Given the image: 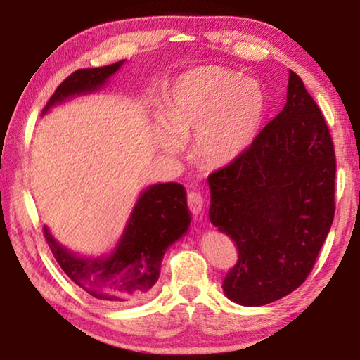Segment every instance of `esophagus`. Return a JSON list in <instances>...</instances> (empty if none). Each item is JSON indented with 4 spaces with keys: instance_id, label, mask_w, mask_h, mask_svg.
I'll return each mask as SVG.
<instances>
[{
    "instance_id": "obj_1",
    "label": "esophagus",
    "mask_w": 360,
    "mask_h": 360,
    "mask_svg": "<svg viewBox=\"0 0 360 360\" xmlns=\"http://www.w3.org/2000/svg\"><path fill=\"white\" fill-rule=\"evenodd\" d=\"M187 205H188V210H191L192 214L198 216L200 212L203 211V206H205L203 195L200 193V192H188V195H187Z\"/></svg>"
}]
</instances>
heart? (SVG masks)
I'll return each instance as SVG.
<instances>
[{
    "instance_id": "1",
    "label": "heart",
    "mask_w": 360,
    "mask_h": 360,
    "mask_svg": "<svg viewBox=\"0 0 360 360\" xmlns=\"http://www.w3.org/2000/svg\"><path fill=\"white\" fill-rule=\"evenodd\" d=\"M266 111L262 85L222 66L186 72L173 85L165 120L155 122V141L178 155L193 138L198 162L210 168L231 165L252 144Z\"/></svg>"
}]
</instances>
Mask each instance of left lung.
I'll return each mask as SVG.
<instances>
[{
  "label": "left lung",
  "instance_id": "1",
  "mask_svg": "<svg viewBox=\"0 0 360 360\" xmlns=\"http://www.w3.org/2000/svg\"><path fill=\"white\" fill-rule=\"evenodd\" d=\"M335 172L324 115L290 71L283 111L208 178L210 221L238 249L222 281L231 302L262 307L302 285L333 222Z\"/></svg>",
  "mask_w": 360,
  "mask_h": 360
}]
</instances>
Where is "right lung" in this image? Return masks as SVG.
Segmentation results:
<instances>
[{
    "instance_id": "1",
    "label": "right lung",
    "mask_w": 360,
    "mask_h": 360,
    "mask_svg": "<svg viewBox=\"0 0 360 360\" xmlns=\"http://www.w3.org/2000/svg\"><path fill=\"white\" fill-rule=\"evenodd\" d=\"M122 63L124 60L101 68L75 71L58 85L42 114L66 98L100 89ZM188 224L191 212L184 187L178 182H165L150 186L141 193L117 248L108 257H79L58 245L47 227L44 236L53 257L72 283L98 300L129 304L150 295L160 276L163 254L186 233Z\"/></svg>"
}]
</instances>
